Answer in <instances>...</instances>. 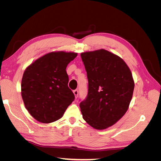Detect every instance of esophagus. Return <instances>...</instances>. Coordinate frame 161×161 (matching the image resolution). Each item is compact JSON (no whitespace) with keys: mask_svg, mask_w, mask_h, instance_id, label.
Returning <instances> with one entry per match:
<instances>
[{"mask_svg":"<svg viewBox=\"0 0 161 161\" xmlns=\"http://www.w3.org/2000/svg\"><path fill=\"white\" fill-rule=\"evenodd\" d=\"M73 92H74V95H75V96L76 98H77L78 95H79V91L76 89V90H75L74 91H73Z\"/></svg>","mask_w":161,"mask_h":161,"instance_id":"esophagus-1","label":"esophagus"}]
</instances>
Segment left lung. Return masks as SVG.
<instances>
[{"label": "left lung", "instance_id": "1", "mask_svg": "<svg viewBox=\"0 0 161 161\" xmlns=\"http://www.w3.org/2000/svg\"><path fill=\"white\" fill-rule=\"evenodd\" d=\"M88 79V94L80 102L82 118L91 127L104 130L128 111L134 81L126 63L104 49L80 53Z\"/></svg>", "mask_w": 161, "mask_h": 161}]
</instances>
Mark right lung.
Masks as SVG:
<instances>
[{"label": "right lung", "instance_id": "1", "mask_svg": "<svg viewBox=\"0 0 161 161\" xmlns=\"http://www.w3.org/2000/svg\"><path fill=\"white\" fill-rule=\"evenodd\" d=\"M77 53L52 52L27 67L21 80V96L34 119L49 124L60 119L75 95L69 89L66 67Z\"/></svg>", "mask_w": 161, "mask_h": 161}]
</instances>
